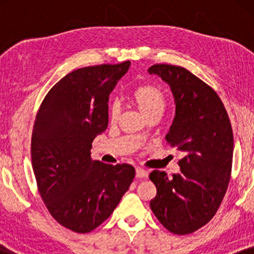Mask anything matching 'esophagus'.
I'll return each instance as SVG.
<instances>
[{
    "label": "esophagus",
    "mask_w": 254,
    "mask_h": 254,
    "mask_svg": "<svg viewBox=\"0 0 254 254\" xmlns=\"http://www.w3.org/2000/svg\"><path fill=\"white\" fill-rule=\"evenodd\" d=\"M135 176H136V178H147L148 171H145L142 168H136L135 169Z\"/></svg>",
    "instance_id": "1"
}]
</instances>
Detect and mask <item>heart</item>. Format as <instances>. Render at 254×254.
<instances>
[{
	"instance_id": "obj_1",
	"label": "heart",
	"mask_w": 254,
	"mask_h": 254,
	"mask_svg": "<svg viewBox=\"0 0 254 254\" xmlns=\"http://www.w3.org/2000/svg\"><path fill=\"white\" fill-rule=\"evenodd\" d=\"M129 98L131 103L145 118L158 114L161 116L165 109V96L163 91L155 85H141L131 91ZM119 116V106L114 103L110 107V117L116 120Z\"/></svg>"
}]
</instances>
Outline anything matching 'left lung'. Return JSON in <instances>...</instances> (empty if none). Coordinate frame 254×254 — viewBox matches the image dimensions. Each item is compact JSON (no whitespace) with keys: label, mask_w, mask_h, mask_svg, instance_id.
<instances>
[{"label":"left lung","mask_w":254,"mask_h":254,"mask_svg":"<svg viewBox=\"0 0 254 254\" xmlns=\"http://www.w3.org/2000/svg\"><path fill=\"white\" fill-rule=\"evenodd\" d=\"M170 86L176 112L165 140L184 154L180 172L171 178L154 170L149 178L157 194L150 208L176 235L196 231L220 207L230 182L234 135L217 93L187 69L155 64L148 69Z\"/></svg>","instance_id":"8db88e82"}]
</instances>
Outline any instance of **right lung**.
<instances>
[{
    "label": "right lung",
    "mask_w": 254,
    "mask_h": 254,
    "mask_svg": "<svg viewBox=\"0 0 254 254\" xmlns=\"http://www.w3.org/2000/svg\"><path fill=\"white\" fill-rule=\"evenodd\" d=\"M130 62L77 69L45 97L34 121L31 158L38 190L52 216L75 232H90L129 189V164L91 159L92 141L109 125V97Z\"/></svg>",
    "instance_id": "add662e5"
}]
</instances>
